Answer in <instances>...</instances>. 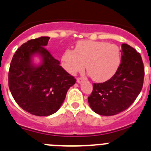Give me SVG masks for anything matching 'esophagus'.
I'll use <instances>...</instances> for the list:
<instances>
[{
  "label": "esophagus",
  "mask_w": 151,
  "mask_h": 151,
  "mask_svg": "<svg viewBox=\"0 0 151 151\" xmlns=\"http://www.w3.org/2000/svg\"><path fill=\"white\" fill-rule=\"evenodd\" d=\"M83 79H82V78H77V82H78V84H82V82H83Z\"/></svg>",
  "instance_id": "34e87169"
}]
</instances>
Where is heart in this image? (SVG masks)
Here are the masks:
<instances>
[{"mask_svg": "<svg viewBox=\"0 0 151 151\" xmlns=\"http://www.w3.org/2000/svg\"><path fill=\"white\" fill-rule=\"evenodd\" d=\"M62 66L71 75L85 67L94 81L106 82L114 76L121 63V53L115 45L104 41H80L75 50L66 49L63 54Z\"/></svg>", "mask_w": 151, "mask_h": 151, "instance_id": "1", "label": "heart"}]
</instances>
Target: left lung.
I'll return each mask as SVG.
<instances>
[{"label": "left lung", "instance_id": "8db88e82", "mask_svg": "<svg viewBox=\"0 0 151 151\" xmlns=\"http://www.w3.org/2000/svg\"><path fill=\"white\" fill-rule=\"evenodd\" d=\"M121 53L116 73L106 82L93 84L88 98L92 110L99 115L113 116L128 109L143 87L145 69L140 54L127 44H122Z\"/></svg>", "mask_w": 151, "mask_h": 151}]
</instances>
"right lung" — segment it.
Here are the masks:
<instances>
[{"mask_svg":"<svg viewBox=\"0 0 151 151\" xmlns=\"http://www.w3.org/2000/svg\"><path fill=\"white\" fill-rule=\"evenodd\" d=\"M49 39L42 36L21 45L13 55L8 75L16 102L25 111L38 116L59 110L67 91L76 81L45 48ZM35 55L41 59L38 65L33 62Z\"/></svg>","mask_w":151,"mask_h":151,"instance_id":"add662e5","label":"right lung"}]
</instances>
